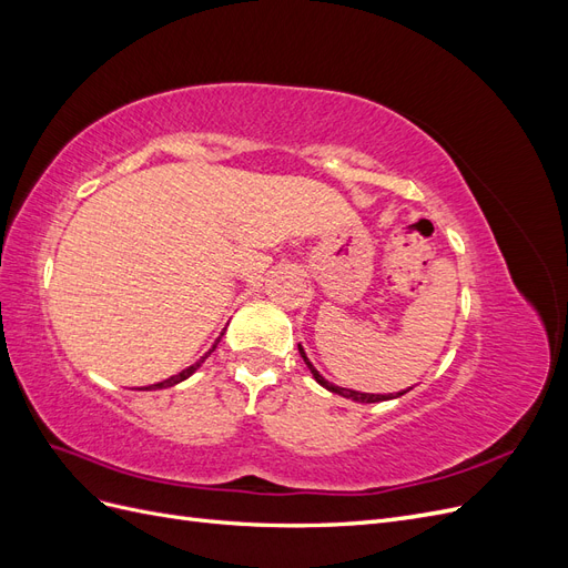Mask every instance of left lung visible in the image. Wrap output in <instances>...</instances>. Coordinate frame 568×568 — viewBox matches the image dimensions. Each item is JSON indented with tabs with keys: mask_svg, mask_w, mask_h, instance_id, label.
<instances>
[{
	"mask_svg": "<svg viewBox=\"0 0 568 568\" xmlns=\"http://www.w3.org/2000/svg\"><path fill=\"white\" fill-rule=\"evenodd\" d=\"M298 353H301V357H303V363L307 365V369H311V374L315 376V382L320 384V386H324L326 390H332V393H336V395H343V398H351V400H355V403H382V400H393V398H400V395H405L407 390H400V393H388V395H379V393H359V390H353V388H341V386H334L332 382H326L324 376L313 367V363L311 359H307V355H305V351H303V346L298 343Z\"/></svg>",
	"mask_w": 568,
	"mask_h": 568,
	"instance_id": "8db88e82",
	"label": "left lung"
}]
</instances>
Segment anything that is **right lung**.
Returning a JSON list of instances; mask_svg holds the SVG:
<instances>
[{"instance_id":"1","label":"right lung","mask_w":568,"mask_h":568,"mask_svg":"<svg viewBox=\"0 0 568 568\" xmlns=\"http://www.w3.org/2000/svg\"><path fill=\"white\" fill-rule=\"evenodd\" d=\"M220 341V338H217ZM217 341L213 343V348L209 351V353H205L201 359H196V363L194 365H189L186 369H182L180 374H175V376H170V379H165V382H161V384H153V386H146V388H140V390H159V388H168V386H175V384H180V382H184V379H189V376H192L203 363H205V357H209L215 348H217Z\"/></svg>"}]
</instances>
